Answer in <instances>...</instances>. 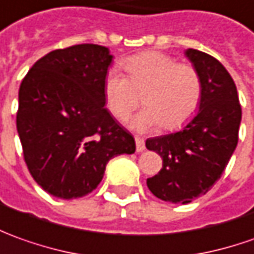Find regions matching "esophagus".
<instances>
[{"mask_svg":"<svg viewBox=\"0 0 254 254\" xmlns=\"http://www.w3.org/2000/svg\"><path fill=\"white\" fill-rule=\"evenodd\" d=\"M134 141H136V151L137 153H140L143 150L146 149V146H144V139L140 137V136H134Z\"/></svg>","mask_w":254,"mask_h":254,"instance_id":"obj_1","label":"esophagus"}]
</instances>
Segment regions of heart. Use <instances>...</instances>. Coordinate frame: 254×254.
I'll list each match as a JSON object with an SVG mask.
<instances>
[{"label":"heart","instance_id":"obj_1","mask_svg":"<svg viewBox=\"0 0 254 254\" xmlns=\"http://www.w3.org/2000/svg\"><path fill=\"white\" fill-rule=\"evenodd\" d=\"M127 76L110 69L104 77V100L108 111L117 120H127L140 104L144 110L130 125L137 130L163 125L177 130L186 125L199 110L203 83L192 64L177 62L161 51H143L121 61Z\"/></svg>","mask_w":254,"mask_h":254}]
</instances>
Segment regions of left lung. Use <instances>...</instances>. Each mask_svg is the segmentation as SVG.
I'll return each instance as SVG.
<instances>
[{
	"label": "left lung",
	"instance_id": "obj_1",
	"mask_svg": "<svg viewBox=\"0 0 254 254\" xmlns=\"http://www.w3.org/2000/svg\"><path fill=\"white\" fill-rule=\"evenodd\" d=\"M185 55L199 70L203 96L199 113L182 130L150 137L146 147L163 158V168L147 179L150 192L170 203H190L221 178L238 144L242 108L228 70L199 50Z\"/></svg>",
	"mask_w": 254,
	"mask_h": 254
}]
</instances>
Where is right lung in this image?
I'll return each instance as SVG.
<instances>
[{
  "mask_svg": "<svg viewBox=\"0 0 254 254\" xmlns=\"http://www.w3.org/2000/svg\"><path fill=\"white\" fill-rule=\"evenodd\" d=\"M111 62L107 47L77 44L44 55L22 80L16 127L23 157L33 179L55 197L89 194L113 157L136 150L104 107Z\"/></svg>",
  "mask_w": 254,
  "mask_h": 254,
  "instance_id": "add662e5",
  "label": "right lung"
}]
</instances>
